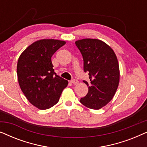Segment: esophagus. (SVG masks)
<instances>
[{"mask_svg":"<svg viewBox=\"0 0 147 147\" xmlns=\"http://www.w3.org/2000/svg\"><path fill=\"white\" fill-rule=\"evenodd\" d=\"M71 82L73 84H78V83H79V82H78V80H76V79H74V80H71Z\"/></svg>","mask_w":147,"mask_h":147,"instance_id":"obj_1","label":"esophagus"}]
</instances>
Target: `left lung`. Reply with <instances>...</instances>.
<instances>
[{
    "label": "left lung",
    "instance_id": "left-lung-1",
    "mask_svg": "<svg viewBox=\"0 0 147 147\" xmlns=\"http://www.w3.org/2000/svg\"><path fill=\"white\" fill-rule=\"evenodd\" d=\"M84 59V71L90 81L84 80L88 94L80 102L88 108L99 110L114 97L120 80L117 57L110 46L99 39H84L76 41Z\"/></svg>",
    "mask_w": 147,
    "mask_h": 147
}]
</instances>
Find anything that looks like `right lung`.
Segmentation results:
<instances>
[{"mask_svg": "<svg viewBox=\"0 0 147 147\" xmlns=\"http://www.w3.org/2000/svg\"><path fill=\"white\" fill-rule=\"evenodd\" d=\"M65 41L41 39L29 45L20 55L17 77L20 88L30 103L46 110L59 101L67 80L56 75L51 57Z\"/></svg>", "mask_w": 147, "mask_h": 147, "instance_id": "1", "label": "right lung"}]
</instances>
